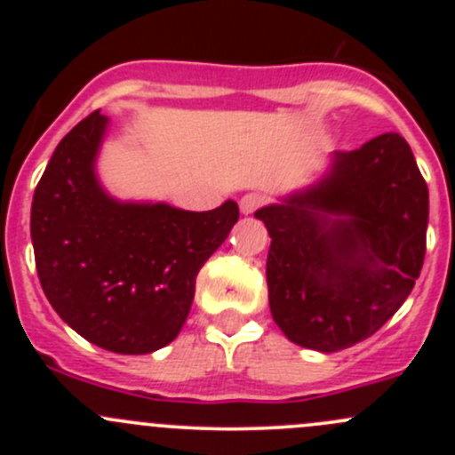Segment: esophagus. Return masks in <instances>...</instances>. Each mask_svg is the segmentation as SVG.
Listing matches in <instances>:
<instances>
[{
    "mask_svg": "<svg viewBox=\"0 0 455 455\" xmlns=\"http://www.w3.org/2000/svg\"><path fill=\"white\" fill-rule=\"evenodd\" d=\"M261 204H264V196L246 194V196H242V200H240V211L244 215H251L255 209H259Z\"/></svg>",
    "mask_w": 455,
    "mask_h": 455,
    "instance_id": "34e87169",
    "label": "esophagus"
}]
</instances>
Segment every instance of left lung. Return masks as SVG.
Masks as SVG:
<instances>
[{
  "instance_id": "1",
  "label": "left lung",
  "mask_w": 455,
  "mask_h": 455,
  "mask_svg": "<svg viewBox=\"0 0 455 455\" xmlns=\"http://www.w3.org/2000/svg\"><path fill=\"white\" fill-rule=\"evenodd\" d=\"M268 228V304L292 343L339 352L410 297L425 259L429 191L401 134L334 151L330 172L255 211Z\"/></svg>"
}]
</instances>
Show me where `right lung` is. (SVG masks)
<instances>
[{"label": "right lung", "instance_id": "add662e5", "mask_svg": "<svg viewBox=\"0 0 455 455\" xmlns=\"http://www.w3.org/2000/svg\"><path fill=\"white\" fill-rule=\"evenodd\" d=\"M105 130L96 109L54 149L32 198L35 264L50 306L81 337L116 355H149L178 337L196 277L240 209L233 200L198 213L112 198L94 172Z\"/></svg>", "mask_w": 455, "mask_h": 455}]
</instances>
